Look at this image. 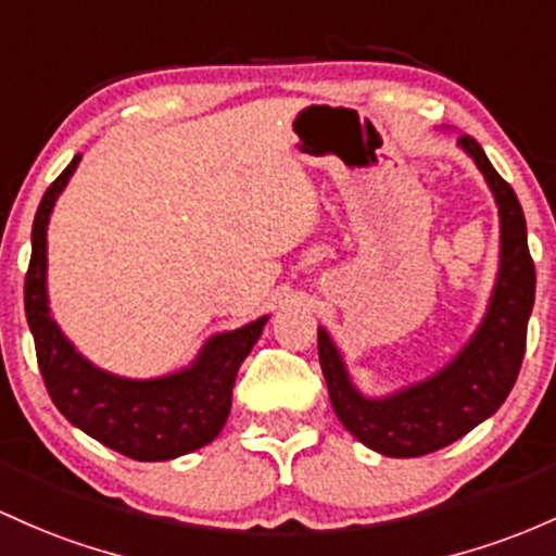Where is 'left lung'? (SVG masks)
I'll use <instances>...</instances> for the list:
<instances>
[{
    "label": "left lung",
    "mask_w": 556,
    "mask_h": 556,
    "mask_svg": "<svg viewBox=\"0 0 556 556\" xmlns=\"http://www.w3.org/2000/svg\"><path fill=\"white\" fill-rule=\"evenodd\" d=\"M459 148L483 174L498 208L496 279L483 319L467 343L425 380L386 395H369L353 382L332 334L319 327V364L334 414L358 443L393 459L432 454L485 422L506 401L526 356L535 268L522 205L475 139L459 137Z\"/></svg>",
    "instance_id": "1"
}]
</instances>
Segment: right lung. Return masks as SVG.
Listing matches in <instances>:
<instances>
[{
	"label": "right lung",
	"instance_id": "add662e5",
	"mask_svg": "<svg viewBox=\"0 0 556 556\" xmlns=\"http://www.w3.org/2000/svg\"><path fill=\"white\" fill-rule=\"evenodd\" d=\"M78 163L81 155L47 189L30 231L26 316L45 386L73 427L129 459L168 462L192 454L216 441L227 425L237 371L258 343L268 314L211 334L187 367L168 375L139 380L89 362L60 329L47 290V227Z\"/></svg>",
	"mask_w": 556,
	"mask_h": 556
}]
</instances>
